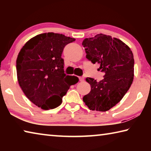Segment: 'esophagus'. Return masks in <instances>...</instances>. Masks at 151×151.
<instances>
[{
    "instance_id": "34e87169",
    "label": "esophagus",
    "mask_w": 151,
    "mask_h": 151,
    "mask_svg": "<svg viewBox=\"0 0 151 151\" xmlns=\"http://www.w3.org/2000/svg\"><path fill=\"white\" fill-rule=\"evenodd\" d=\"M78 78H79V81H80L81 82L84 81V79H85V78H84L83 76H79Z\"/></svg>"
}]
</instances>
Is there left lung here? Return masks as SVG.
Here are the masks:
<instances>
[{
  "label": "left lung",
  "mask_w": 151,
  "mask_h": 151,
  "mask_svg": "<svg viewBox=\"0 0 151 151\" xmlns=\"http://www.w3.org/2000/svg\"><path fill=\"white\" fill-rule=\"evenodd\" d=\"M86 58L92 63L100 65L99 70L104 73L99 82L87 77L91 86L90 93L83 101L92 111H106L121 101L133 81V54L121 40L99 34L83 41Z\"/></svg>",
  "instance_id": "left-lung-1"
}]
</instances>
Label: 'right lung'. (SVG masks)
<instances>
[{"label": "right lung", "instance_id": "1", "mask_svg": "<svg viewBox=\"0 0 151 151\" xmlns=\"http://www.w3.org/2000/svg\"><path fill=\"white\" fill-rule=\"evenodd\" d=\"M62 34L43 33L30 39L17 59L19 84L29 100L44 110L62 103L70 86L78 81L75 76H66L61 57L66 45L75 41Z\"/></svg>", "mask_w": 151, "mask_h": 151}]
</instances>
